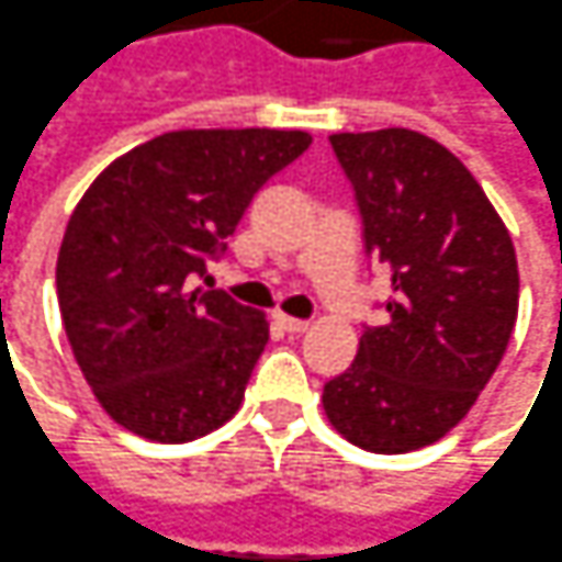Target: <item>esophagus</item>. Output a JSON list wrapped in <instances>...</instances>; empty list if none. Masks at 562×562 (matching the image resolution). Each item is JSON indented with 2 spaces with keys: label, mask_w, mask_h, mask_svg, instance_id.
<instances>
[{
  "label": "esophagus",
  "mask_w": 562,
  "mask_h": 562,
  "mask_svg": "<svg viewBox=\"0 0 562 562\" xmlns=\"http://www.w3.org/2000/svg\"><path fill=\"white\" fill-rule=\"evenodd\" d=\"M274 322L284 327V330H290V334H303L308 327L306 318H293V315H284V312H274Z\"/></svg>",
  "instance_id": "34e87169"
}]
</instances>
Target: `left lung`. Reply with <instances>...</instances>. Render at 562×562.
<instances>
[{
  "mask_svg": "<svg viewBox=\"0 0 562 562\" xmlns=\"http://www.w3.org/2000/svg\"><path fill=\"white\" fill-rule=\"evenodd\" d=\"M364 250L393 274L386 322L325 383V414L352 446L402 454L464 420L510 342L519 308L514 240L470 169L412 130L337 132Z\"/></svg>",
  "mask_w": 562,
  "mask_h": 562,
  "instance_id": "1",
  "label": "left lung"
}]
</instances>
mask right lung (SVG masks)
<instances>
[{
	"instance_id": "1",
	"label": "right lung",
	"mask_w": 562,
	"mask_h": 562,
	"mask_svg": "<svg viewBox=\"0 0 562 562\" xmlns=\"http://www.w3.org/2000/svg\"><path fill=\"white\" fill-rule=\"evenodd\" d=\"M308 145L300 130L167 132L89 184L55 284L79 371L120 427L179 446L240 408L269 322L198 281L256 191Z\"/></svg>"
}]
</instances>
